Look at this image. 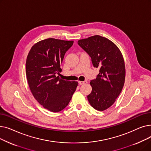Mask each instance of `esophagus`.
Here are the masks:
<instances>
[{
    "instance_id": "obj_1",
    "label": "esophagus",
    "mask_w": 151,
    "mask_h": 151,
    "mask_svg": "<svg viewBox=\"0 0 151 151\" xmlns=\"http://www.w3.org/2000/svg\"><path fill=\"white\" fill-rule=\"evenodd\" d=\"M87 83V81H78V84H80V85L84 84H85V83Z\"/></svg>"
}]
</instances>
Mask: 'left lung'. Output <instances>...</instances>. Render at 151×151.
I'll list each match as a JSON object with an SVG mask.
<instances>
[{"mask_svg":"<svg viewBox=\"0 0 151 151\" xmlns=\"http://www.w3.org/2000/svg\"><path fill=\"white\" fill-rule=\"evenodd\" d=\"M78 44L91 57L93 66L100 68L96 78L91 81L92 89L88 99L93 108L104 111L115 102L124 85L122 53L114 43L100 35L80 40Z\"/></svg>","mask_w":151,"mask_h":151,"instance_id":"8db88e82","label":"left lung"}]
</instances>
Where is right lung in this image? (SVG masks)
<instances>
[{"instance_id":"obj_1","label":"right lung","mask_w":151,"mask_h":151,"mask_svg":"<svg viewBox=\"0 0 151 151\" xmlns=\"http://www.w3.org/2000/svg\"><path fill=\"white\" fill-rule=\"evenodd\" d=\"M73 41L47 38L30 49L26 63L30 89L36 100L45 108L56 113L69 104L78 86L76 81L60 80V65Z\"/></svg>"}]
</instances>
